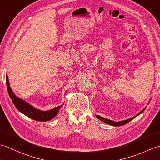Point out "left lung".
<instances>
[{"label":"left lung","instance_id":"left-lung-1","mask_svg":"<svg viewBox=\"0 0 160 160\" xmlns=\"http://www.w3.org/2000/svg\"><path fill=\"white\" fill-rule=\"evenodd\" d=\"M145 109H146V107L144 108L142 111H141V112H139L138 114H137L136 116H135V117H133L130 118H128V119H127V120L121 121H118V122H115V121H113L109 120V119H108V118H103V117H100V116H98V115H96V117H97V118H98V119H99L100 121L104 122H106V123L109 124V125H113V126H121V125H125V124H126V123H128V122L132 121V119H133V118H136L137 116H138L139 114H140L141 113L143 112V111H144V110H145Z\"/></svg>","mask_w":160,"mask_h":160}]
</instances>
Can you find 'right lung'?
<instances>
[{"instance_id": "right-lung-1", "label": "right lung", "mask_w": 160, "mask_h": 160, "mask_svg": "<svg viewBox=\"0 0 160 160\" xmlns=\"http://www.w3.org/2000/svg\"><path fill=\"white\" fill-rule=\"evenodd\" d=\"M6 82L7 91H8L9 97L12 99V102L13 103L15 106L16 107V108L19 110L20 112L24 114L28 117L32 118L33 120L38 121H48L52 119L58 112L59 109H60L61 106L63 105L62 104L61 106L56 107L53 109H51L47 111H42L40 110H38L33 107L32 106H31V104H29L27 102L24 101V100H22L20 98H18L17 96L15 95V94L12 90V88L10 87L7 75L6 76Z\"/></svg>"}]
</instances>
